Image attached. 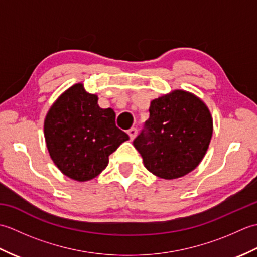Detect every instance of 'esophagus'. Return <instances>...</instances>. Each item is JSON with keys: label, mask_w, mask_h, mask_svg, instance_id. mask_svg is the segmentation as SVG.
<instances>
[{"label": "esophagus", "mask_w": 257, "mask_h": 257, "mask_svg": "<svg viewBox=\"0 0 257 257\" xmlns=\"http://www.w3.org/2000/svg\"><path fill=\"white\" fill-rule=\"evenodd\" d=\"M128 135H129V137H130V140H134L136 136H137V128H134V127L130 128L128 130Z\"/></svg>", "instance_id": "obj_1"}]
</instances>
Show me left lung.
<instances>
[{"label":"left lung","mask_w":257,"mask_h":257,"mask_svg":"<svg viewBox=\"0 0 257 257\" xmlns=\"http://www.w3.org/2000/svg\"><path fill=\"white\" fill-rule=\"evenodd\" d=\"M212 133V117L204 102L190 92L174 90L151 101L149 119L134 146L150 172L171 180L198 167Z\"/></svg>","instance_id":"1"}]
</instances>
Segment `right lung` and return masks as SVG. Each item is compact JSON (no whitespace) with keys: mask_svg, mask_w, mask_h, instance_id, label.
<instances>
[{"mask_svg":"<svg viewBox=\"0 0 257 257\" xmlns=\"http://www.w3.org/2000/svg\"><path fill=\"white\" fill-rule=\"evenodd\" d=\"M81 84L70 87L48 111L44 134L51 158L65 176L88 181L108 165V157L129 136L111 108L101 109Z\"/></svg>","mask_w":257,"mask_h":257,"instance_id":"add662e5","label":"right lung"}]
</instances>
